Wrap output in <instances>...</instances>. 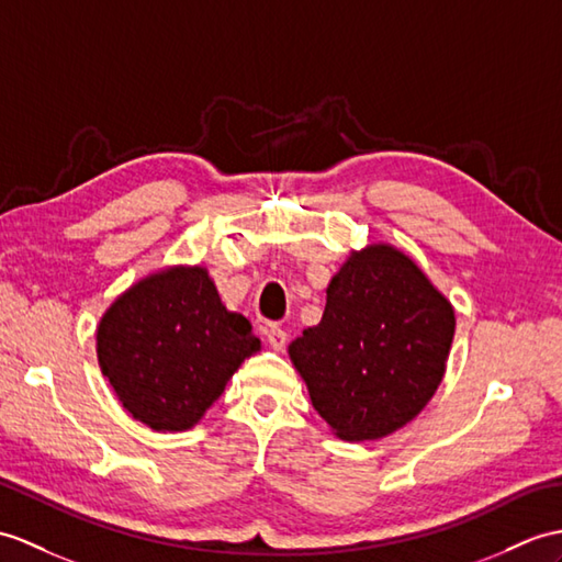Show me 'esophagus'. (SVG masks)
Masks as SVG:
<instances>
[{"mask_svg": "<svg viewBox=\"0 0 562 562\" xmlns=\"http://www.w3.org/2000/svg\"><path fill=\"white\" fill-rule=\"evenodd\" d=\"M266 337H268V345L272 349H282L286 345V333L280 328V325H270Z\"/></svg>", "mask_w": 562, "mask_h": 562, "instance_id": "34e87169", "label": "esophagus"}]
</instances>
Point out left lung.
<instances>
[{
  "instance_id": "left-lung-1",
  "label": "left lung",
  "mask_w": 562,
  "mask_h": 562,
  "mask_svg": "<svg viewBox=\"0 0 562 562\" xmlns=\"http://www.w3.org/2000/svg\"><path fill=\"white\" fill-rule=\"evenodd\" d=\"M325 294L321 323L286 347L313 409L349 442L395 434L446 375L450 299L412 256L385 241L351 251Z\"/></svg>"
}]
</instances>
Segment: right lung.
Returning <instances> with one entry per match:
<instances>
[{
	"mask_svg": "<svg viewBox=\"0 0 562 562\" xmlns=\"http://www.w3.org/2000/svg\"><path fill=\"white\" fill-rule=\"evenodd\" d=\"M98 363L122 407L160 434L203 419L260 340L227 311L203 266H167L128 286L102 313Z\"/></svg>",
	"mask_w": 562,
	"mask_h": 562,
	"instance_id": "1",
	"label": "right lung"
}]
</instances>
